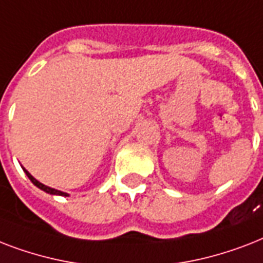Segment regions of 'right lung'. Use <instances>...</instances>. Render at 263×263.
Listing matches in <instances>:
<instances>
[{
	"instance_id": "right-lung-1",
	"label": "right lung",
	"mask_w": 263,
	"mask_h": 263,
	"mask_svg": "<svg viewBox=\"0 0 263 263\" xmlns=\"http://www.w3.org/2000/svg\"><path fill=\"white\" fill-rule=\"evenodd\" d=\"M23 168V166H22ZM23 171H24V172H26V175L28 176V179L31 180V181H32V184H34V185H36V187L38 188H41V190H42V191H45V192H47V194H50V195H60V196H69L67 194V192H63V191H60V190H55V188H51V187H47V185H45V184H42V183H39L38 180L35 179L34 176L31 175L30 172H28V171H26V169L23 168Z\"/></svg>"
}]
</instances>
